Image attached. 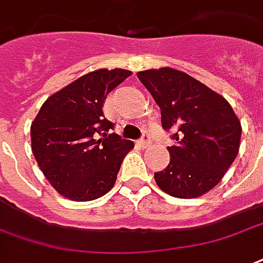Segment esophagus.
Segmentation results:
<instances>
[{
    "instance_id": "34e87169",
    "label": "esophagus",
    "mask_w": 263,
    "mask_h": 263,
    "mask_svg": "<svg viewBox=\"0 0 263 263\" xmlns=\"http://www.w3.org/2000/svg\"><path fill=\"white\" fill-rule=\"evenodd\" d=\"M139 145H141L143 149L149 147V145H151V135H149V134H143L141 138V141H139Z\"/></svg>"
}]
</instances>
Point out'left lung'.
<instances>
[{
	"mask_svg": "<svg viewBox=\"0 0 263 263\" xmlns=\"http://www.w3.org/2000/svg\"><path fill=\"white\" fill-rule=\"evenodd\" d=\"M160 107L161 125L173 131L170 163L155 173L161 191L190 199L216 186L237 157L241 124L224 97L173 68L137 73Z\"/></svg>",
	"mask_w": 263,
	"mask_h": 263,
	"instance_id": "8db88e82",
	"label": "left lung"
}]
</instances>
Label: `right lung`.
Masks as SVG:
<instances>
[{
    "instance_id": "obj_1",
    "label": "right lung",
    "mask_w": 263,
    "mask_h": 263,
    "mask_svg": "<svg viewBox=\"0 0 263 263\" xmlns=\"http://www.w3.org/2000/svg\"><path fill=\"white\" fill-rule=\"evenodd\" d=\"M131 75L97 69L54 93L30 126L32 151L40 170L61 195L93 201L110 191L134 142L122 139L104 118L108 93Z\"/></svg>"
}]
</instances>
